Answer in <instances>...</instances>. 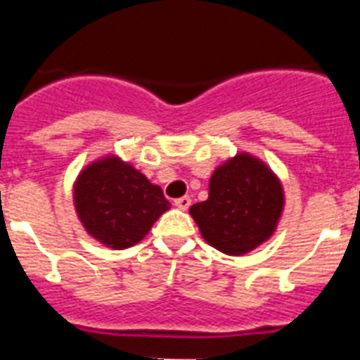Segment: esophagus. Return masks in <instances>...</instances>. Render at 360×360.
<instances>
[{
	"instance_id": "1",
	"label": "esophagus",
	"mask_w": 360,
	"mask_h": 360,
	"mask_svg": "<svg viewBox=\"0 0 360 360\" xmlns=\"http://www.w3.org/2000/svg\"><path fill=\"white\" fill-rule=\"evenodd\" d=\"M191 203H192L191 196H183V198H177V200H175V205H177L179 209H183V211H186V209L191 207Z\"/></svg>"
}]
</instances>
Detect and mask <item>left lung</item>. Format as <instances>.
<instances>
[{"instance_id": "8db88e82", "label": "left lung", "mask_w": 360, "mask_h": 360, "mask_svg": "<svg viewBox=\"0 0 360 360\" xmlns=\"http://www.w3.org/2000/svg\"><path fill=\"white\" fill-rule=\"evenodd\" d=\"M284 207L276 175L257 158L237 155L214 169L209 198L191 207L203 239L217 250L240 256L273 236Z\"/></svg>"}]
</instances>
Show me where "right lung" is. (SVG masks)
<instances>
[{
	"label": "right lung",
	"instance_id": "1",
	"mask_svg": "<svg viewBox=\"0 0 360 360\" xmlns=\"http://www.w3.org/2000/svg\"><path fill=\"white\" fill-rule=\"evenodd\" d=\"M75 205L87 233L117 250L140 243L169 209L162 188L117 157L89 164L78 175Z\"/></svg>",
	"mask_w": 360,
	"mask_h": 360
}]
</instances>
